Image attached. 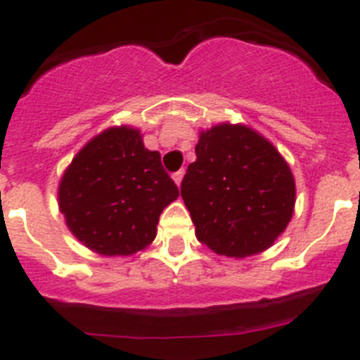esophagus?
Masks as SVG:
<instances>
[{"label": "esophagus", "mask_w": 360, "mask_h": 360, "mask_svg": "<svg viewBox=\"0 0 360 360\" xmlns=\"http://www.w3.org/2000/svg\"><path fill=\"white\" fill-rule=\"evenodd\" d=\"M173 180H174V184L180 187V184H182V180H184V171H178V173H174Z\"/></svg>", "instance_id": "34e87169"}]
</instances>
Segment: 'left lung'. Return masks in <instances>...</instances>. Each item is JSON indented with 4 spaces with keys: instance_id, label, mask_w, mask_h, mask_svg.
Instances as JSON below:
<instances>
[{
    "instance_id": "1",
    "label": "left lung",
    "mask_w": 360,
    "mask_h": 360,
    "mask_svg": "<svg viewBox=\"0 0 360 360\" xmlns=\"http://www.w3.org/2000/svg\"><path fill=\"white\" fill-rule=\"evenodd\" d=\"M195 151L180 191L200 243L238 259L272 247L295 205L281 153L256 129L229 122L200 131Z\"/></svg>"
}]
</instances>
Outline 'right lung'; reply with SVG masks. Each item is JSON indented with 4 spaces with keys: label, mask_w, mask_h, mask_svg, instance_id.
Instances as JSON below:
<instances>
[{
    "label": "right lung",
    "mask_w": 360,
    "mask_h": 360,
    "mask_svg": "<svg viewBox=\"0 0 360 360\" xmlns=\"http://www.w3.org/2000/svg\"><path fill=\"white\" fill-rule=\"evenodd\" d=\"M180 196L160 153L141 129L113 126L82 146L57 189L70 232L101 256H131L155 236L162 211Z\"/></svg>",
    "instance_id": "obj_1"
}]
</instances>
